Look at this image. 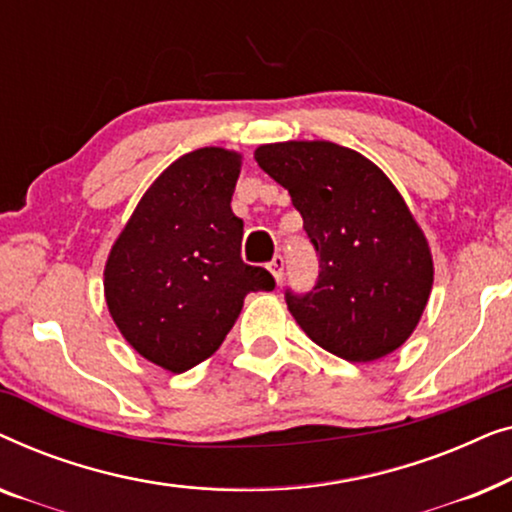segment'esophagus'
<instances>
[{
    "label": "esophagus",
    "mask_w": 512,
    "mask_h": 512,
    "mask_svg": "<svg viewBox=\"0 0 512 512\" xmlns=\"http://www.w3.org/2000/svg\"><path fill=\"white\" fill-rule=\"evenodd\" d=\"M268 270L272 272V277H275V282H282V277H284V258L282 256L272 258V261L268 263Z\"/></svg>",
    "instance_id": "esophagus-1"
}]
</instances>
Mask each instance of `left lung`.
Instances as JSON below:
<instances>
[{
	"instance_id": "8db88e82",
	"label": "left lung",
	"mask_w": 512,
	"mask_h": 512,
	"mask_svg": "<svg viewBox=\"0 0 512 512\" xmlns=\"http://www.w3.org/2000/svg\"><path fill=\"white\" fill-rule=\"evenodd\" d=\"M254 158L291 195L319 254V282L286 305L307 338L340 359L370 363L415 331L433 286V256L403 195L347 146L261 144Z\"/></svg>"
}]
</instances>
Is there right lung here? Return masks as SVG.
<instances>
[{
	"label": "right lung",
	"mask_w": 512,
	"mask_h": 512,
	"mask_svg": "<svg viewBox=\"0 0 512 512\" xmlns=\"http://www.w3.org/2000/svg\"><path fill=\"white\" fill-rule=\"evenodd\" d=\"M242 153L205 146L167 167L137 202L104 265V298L128 345L170 373L221 347L249 291H272L268 270L240 258L230 209Z\"/></svg>",
	"instance_id": "add662e5"
}]
</instances>
